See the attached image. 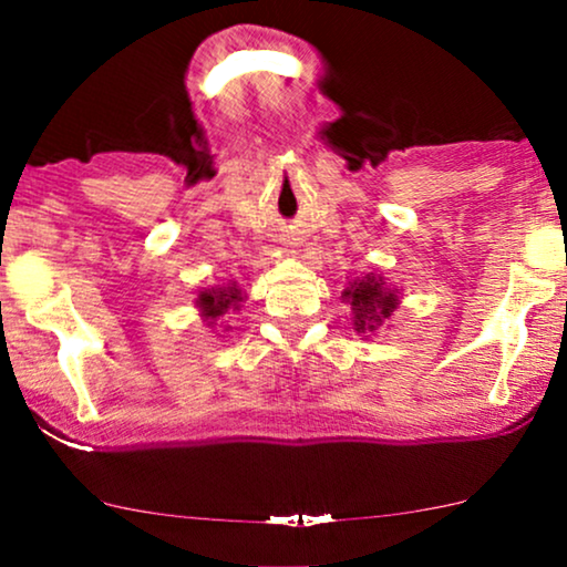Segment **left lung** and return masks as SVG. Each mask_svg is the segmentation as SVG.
Wrapping results in <instances>:
<instances>
[{"label": "left lung", "mask_w": 567, "mask_h": 567, "mask_svg": "<svg viewBox=\"0 0 567 567\" xmlns=\"http://www.w3.org/2000/svg\"><path fill=\"white\" fill-rule=\"evenodd\" d=\"M343 299L351 305L353 330L361 332V336L382 328V322L390 320L392 312L400 305L398 289H390V286L384 284V278L374 274L348 281Z\"/></svg>", "instance_id": "left-lung-1"}]
</instances>
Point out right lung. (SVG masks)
<instances>
[{
    "mask_svg": "<svg viewBox=\"0 0 567 567\" xmlns=\"http://www.w3.org/2000/svg\"><path fill=\"white\" fill-rule=\"evenodd\" d=\"M243 301H245V293L239 291L237 281H231L227 286H219V289L200 291L196 299V307L200 309V317H204V320L214 328L219 317L227 315L229 309H239Z\"/></svg>",
    "mask_w": 567,
    "mask_h": 567,
    "instance_id": "obj_1",
    "label": "right lung"
}]
</instances>
